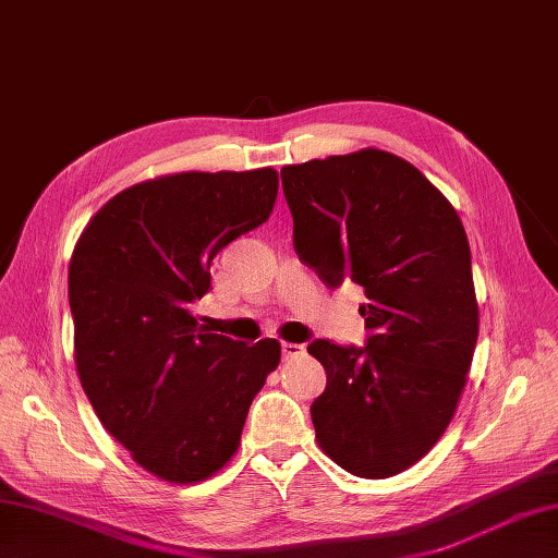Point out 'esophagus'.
Returning a JSON list of instances; mask_svg holds the SVG:
<instances>
[{
    "instance_id": "34e87169",
    "label": "esophagus",
    "mask_w": 558,
    "mask_h": 558,
    "mask_svg": "<svg viewBox=\"0 0 558 558\" xmlns=\"http://www.w3.org/2000/svg\"><path fill=\"white\" fill-rule=\"evenodd\" d=\"M282 357H298V354L304 352V345H300V342H282Z\"/></svg>"
}]
</instances>
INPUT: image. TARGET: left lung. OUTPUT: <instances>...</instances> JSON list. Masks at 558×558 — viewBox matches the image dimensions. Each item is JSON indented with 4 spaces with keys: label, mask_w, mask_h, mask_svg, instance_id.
Returning <instances> with one entry per match:
<instances>
[{
    "label": "left lung",
    "mask_w": 558,
    "mask_h": 558,
    "mask_svg": "<svg viewBox=\"0 0 558 558\" xmlns=\"http://www.w3.org/2000/svg\"><path fill=\"white\" fill-rule=\"evenodd\" d=\"M294 252L328 288H364L366 348L314 340L326 390L316 441L342 470L393 477L424 458L458 408L480 310L456 208L393 153L362 148L280 170Z\"/></svg>",
    "instance_id": "1"
}]
</instances>
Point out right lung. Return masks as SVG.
<instances>
[{"instance_id": "add662e5", "label": "right lung", "mask_w": 558, "mask_h": 558, "mask_svg": "<svg viewBox=\"0 0 558 558\" xmlns=\"http://www.w3.org/2000/svg\"><path fill=\"white\" fill-rule=\"evenodd\" d=\"M278 172H177L112 196L69 264L74 357L83 393L134 462L194 484L228 465L280 342L210 333L192 304L210 260L266 222Z\"/></svg>"}]
</instances>
